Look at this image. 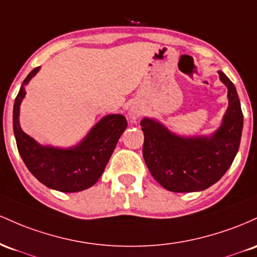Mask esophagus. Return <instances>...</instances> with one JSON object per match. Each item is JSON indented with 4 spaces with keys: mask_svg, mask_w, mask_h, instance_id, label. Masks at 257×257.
<instances>
[{
    "mask_svg": "<svg viewBox=\"0 0 257 257\" xmlns=\"http://www.w3.org/2000/svg\"><path fill=\"white\" fill-rule=\"evenodd\" d=\"M141 113H142V110H141V106L137 105V104H132L131 106H130V109H128V111H127L128 116L131 117L132 120L138 119V117H140Z\"/></svg>",
    "mask_w": 257,
    "mask_h": 257,
    "instance_id": "1",
    "label": "esophagus"
}]
</instances>
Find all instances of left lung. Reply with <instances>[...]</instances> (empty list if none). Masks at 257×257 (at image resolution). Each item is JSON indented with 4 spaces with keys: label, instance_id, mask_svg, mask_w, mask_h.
I'll return each instance as SVG.
<instances>
[{
    "label": "left lung",
    "instance_id": "1",
    "mask_svg": "<svg viewBox=\"0 0 257 257\" xmlns=\"http://www.w3.org/2000/svg\"><path fill=\"white\" fill-rule=\"evenodd\" d=\"M226 85L228 108L221 126L205 136H180L152 117L141 121L143 158L157 182L170 192H200L226 174L237 155L243 131V113L233 82L218 70Z\"/></svg>",
    "mask_w": 257,
    "mask_h": 257
}]
</instances>
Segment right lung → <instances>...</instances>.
I'll return each instance as SVG.
<instances>
[{
    "label": "right lung",
    "instance_id": "add662e5",
    "mask_svg": "<svg viewBox=\"0 0 257 257\" xmlns=\"http://www.w3.org/2000/svg\"><path fill=\"white\" fill-rule=\"evenodd\" d=\"M39 70L37 66L25 77L14 100L13 131L19 154L29 171L48 188L64 193L85 191L102 176L117 141L127 127V121L121 114L105 115L76 146H42L25 134L19 122L20 104L27 94L25 86Z\"/></svg>",
    "mask_w": 257,
    "mask_h": 257
}]
</instances>
